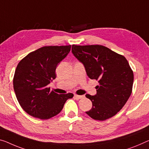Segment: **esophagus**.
<instances>
[{
	"instance_id": "34e87169",
	"label": "esophagus",
	"mask_w": 149,
	"mask_h": 149,
	"mask_svg": "<svg viewBox=\"0 0 149 149\" xmlns=\"http://www.w3.org/2000/svg\"><path fill=\"white\" fill-rule=\"evenodd\" d=\"M74 97L76 98H84V96H82V95H74Z\"/></svg>"
}]
</instances>
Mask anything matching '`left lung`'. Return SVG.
Here are the masks:
<instances>
[{
  "instance_id": "obj_1",
  "label": "left lung",
  "mask_w": 149,
  "mask_h": 149,
  "mask_svg": "<svg viewBox=\"0 0 149 149\" xmlns=\"http://www.w3.org/2000/svg\"><path fill=\"white\" fill-rule=\"evenodd\" d=\"M74 56L83 63L86 74L99 82L97 95L86 94L93 107L86 113L93 119L105 120L120 111L132 91L133 71L127 59L104 46H72Z\"/></svg>"
}]
</instances>
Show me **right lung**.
<instances>
[{
  "label": "right lung",
  "mask_w": 149,
  "mask_h": 149,
  "mask_svg": "<svg viewBox=\"0 0 149 149\" xmlns=\"http://www.w3.org/2000/svg\"><path fill=\"white\" fill-rule=\"evenodd\" d=\"M71 45L45 46L30 52L18 64L13 78L16 97L31 116L49 119L58 114L72 93L58 95L48 87L56 78L58 63L65 58Z\"/></svg>",
  "instance_id": "add662e5"
}]
</instances>
